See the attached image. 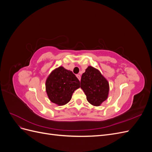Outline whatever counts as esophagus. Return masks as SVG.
Here are the masks:
<instances>
[{
    "label": "esophagus",
    "instance_id": "esophagus-1",
    "mask_svg": "<svg viewBox=\"0 0 152 152\" xmlns=\"http://www.w3.org/2000/svg\"><path fill=\"white\" fill-rule=\"evenodd\" d=\"M77 77L78 78V79H79V80H80V79H81V77H80V75L79 74H77Z\"/></svg>",
    "mask_w": 152,
    "mask_h": 152
}]
</instances>
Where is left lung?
<instances>
[{
    "mask_svg": "<svg viewBox=\"0 0 152 152\" xmlns=\"http://www.w3.org/2000/svg\"><path fill=\"white\" fill-rule=\"evenodd\" d=\"M80 87L86 95L87 100L94 106H99L107 99L109 84L97 69L88 66L82 74Z\"/></svg>",
    "mask_w": 152,
    "mask_h": 152,
    "instance_id": "8db88e82",
    "label": "left lung"
}]
</instances>
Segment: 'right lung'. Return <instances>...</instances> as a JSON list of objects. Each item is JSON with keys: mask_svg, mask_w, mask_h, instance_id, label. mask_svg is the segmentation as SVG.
I'll return each mask as SVG.
<instances>
[{"mask_svg": "<svg viewBox=\"0 0 152 152\" xmlns=\"http://www.w3.org/2000/svg\"><path fill=\"white\" fill-rule=\"evenodd\" d=\"M80 87V81L72 71L62 66L55 69L46 80L45 88L49 99L58 105L70 102L72 94Z\"/></svg>", "mask_w": 152, "mask_h": 152, "instance_id": "1", "label": "right lung"}]
</instances>
